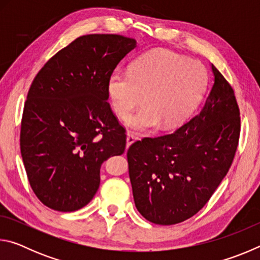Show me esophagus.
Segmentation results:
<instances>
[{"label":"esophagus","instance_id":"34e87169","mask_svg":"<svg viewBox=\"0 0 260 260\" xmlns=\"http://www.w3.org/2000/svg\"><path fill=\"white\" fill-rule=\"evenodd\" d=\"M135 140H136V138L135 136L131 133V132H128V133H127V138H126V147L128 148L132 143H134L135 142Z\"/></svg>","mask_w":260,"mask_h":260}]
</instances>
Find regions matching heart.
I'll use <instances>...</instances> for the list:
<instances>
[{"label": "heart", "mask_w": 260, "mask_h": 260, "mask_svg": "<svg viewBox=\"0 0 260 260\" xmlns=\"http://www.w3.org/2000/svg\"><path fill=\"white\" fill-rule=\"evenodd\" d=\"M208 86L206 70L169 50H152L132 63L129 71H114L108 91L112 110L128 117L142 101L144 105L126 120L129 128L148 132L161 124L173 128L197 107Z\"/></svg>", "instance_id": "obj_1"}]
</instances>
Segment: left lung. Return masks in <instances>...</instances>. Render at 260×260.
Here are the masks:
<instances>
[{
    "label": "left lung",
    "mask_w": 260,
    "mask_h": 260,
    "mask_svg": "<svg viewBox=\"0 0 260 260\" xmlns=\"http://www.w3.org/2000/svg\"><path fill=\"white\" fill-rule=\"evenodd\" d=\"M199 114L172 134L136 141L127 151L135 206L148 221L174 225L196 214L230 170L241 120L234 90L214 65Z\"/></svg>",
    "instance_id": "obj_1"
}]
</instances>
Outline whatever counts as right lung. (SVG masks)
<instances>
[{"mask_svg":"<svg viewBox=\"0 0 260 260\" xmlns=\"http://www.w3.org/2000/svg\"><path fill=\"white\" fill-rule=\"evenodd\" d=\"M136 47L118 34L82 35L47 61L30 85L20 129L28 181L48 208L72 212L93 200L100 170L124 153L125 129L108 103V83Z\"/></svg>","mask_w":260,"mask_h":260,"instance_id":"obj_1","label":"right lung"}]
</instances>
